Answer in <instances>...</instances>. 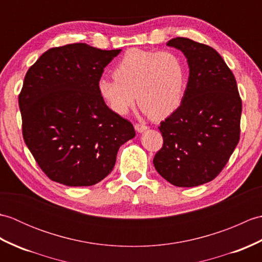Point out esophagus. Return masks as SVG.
<instances>
[{
	"label": "esophagus",
	"mask_w": 262,
	"mask_h": 262,
	"mask_svg": "<svg viewBox=\"0 0 262 262\" xmlns=\"http://www.w3.org/2000/svg\"><path fill=\"white\" fill-rule=\"evenodd\" d=\"M147 129L146 125H142V124H135V130L138 133H143Z\"/></svg>",
	"instance_id": "obj_1"
}]
</instances>
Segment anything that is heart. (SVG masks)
I'll return each mask as SVG.
<instances>
[{"mask_svg": "<svg viewBox=\"0 0 262 262\" xmlns=\"http://www.w3.org/2000/svg\"><path fill=\"white\" fill-rule=\"evenodd\" d=\"M115 79L102 77L98 92L115 114L126 115L138 104L153 119H164L185 97L187 69L172 51L128 49L114 70Z\"/></svg>", "mask_w": 262, "mask_h": 262, "instance_id": "1", "label": "heart"}]
</instances>
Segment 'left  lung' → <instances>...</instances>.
<instances>
[{
	"mask_svg": "<svg viewBox=\"0 0 262 262\" xmlns=\"http://www.w3.org/2000/svg\"><path fill=\"white\" fill-rule=\"evenodd\" d=\"M187 58L189 79L180 107L161 122L163 146L155 169L177 187H196L221 173L240 140L242 100L235 77L214 48L177 37L166 43Z\"/></svg>",
	"mask_w": 262,
	"mask_h": 262,
	"instance_id": "left-lung-1",
	"label": "left lung"
}]
</instances>
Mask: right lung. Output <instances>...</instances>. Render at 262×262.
Segmentation results:
<instances>
[{"mask_svg": "<svg viewBox=\"0 0 262 262\" xmlns=\"http://www.w3.org/2000/svg\"><path fill=\"white\" fill-rule=\"evenodd\" d=\"M120 49L76 42L43 53L28 70L19 94L22 135L49 179L70 187L96 185L135 136L132 122L98 92L103 70Z\"/></svg>", "mask_w": 262, "mask_h": 262, "instance_id": "obj_1", "label": "right lung"}]
</instances>
